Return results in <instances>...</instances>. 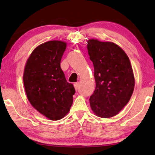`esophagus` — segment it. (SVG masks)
I'll return each mask as SVG.
<instances>
[{
	"label": "esophagus",
	"mask_w": 155,
	"mask_h": 155,
	"mask_svg": "<svg viewBox=\"0 0 155 155\" xmlns=\"http://www.w3.org/2000/svg\"><path fill=\"white\" fill-rule=\"evenodd\" d=\"M74 86L75 90H78V87H79V83H78V82L75 83L74 84Z\"/></svg>",
	"instance_id": "obj_1"
}]
</instances>
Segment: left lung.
<instances>
[{"label":"left lung","mask_w":155,"mask_h":155,"mask_svg":"<svg viewBox=\"0 0 155 155\" xmlns=\"http://www.w3.org/2000/svg\"><path fill=\"white\" fill-rule=\"evenodd\" d=\"M87 48L96 81L90 98L91 109L98 117L109 118L130 101L135 87L133 68L124 50L114 42L90 39Z\"/></svg>","instance_id":"left-lung-1"}]
</instances>
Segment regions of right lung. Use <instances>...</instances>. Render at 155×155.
Returning a JSON list of instances; mask_svg holds the SVG:
<instances>
[{
    "label": "right lung",
    "instance_id": "right-lung-1",
    "mask_svg": "<svg viewBox=\"0 0 155 155\" xmlns=\"http://www.w3.org/2000/svg\"><path fill=\"white\" fill-rule=\"evenodd\" d=\"M67 43L52 40L33 50L26 62L23 82L31 105L51 120H59L70 111L75 93L67 82L60 63Z\"/></svg>",
    "mask_w": 155,
    "mask_h": 155
}]
</instances>
